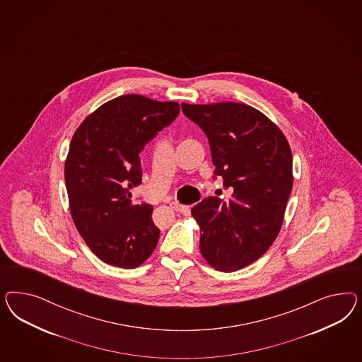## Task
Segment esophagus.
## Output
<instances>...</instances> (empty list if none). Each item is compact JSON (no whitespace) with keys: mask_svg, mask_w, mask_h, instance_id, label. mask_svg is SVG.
<instances>
[{"mask_svg":"<svg viewBox=\"0 0 362 362\" xmlns=\"http://www.w3.org/2000/svg\"><path fill=\"white\" fill-rule=\"evenodd\" d=\"M171 206V209L176 211V212H180V214H186L187 211H188V207L187 206H183V204H179V203H171L170 204Z\"/></svg>","mask_w":362,"mask_h":362,"instance_id":"1","label":"esophagus"}]
</instances>
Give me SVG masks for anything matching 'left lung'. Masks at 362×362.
I'll return each instance as SVG.
<instances>
[{"mask_svg":"<svg viewBox=\"0 0 362 362\" xmlns=\"http://www.w3.org/2000/svg\"><path fill=\"white\" fill-rule=\"evenodd\" d=\"M179 110L177 102L121 95L91 112L71 138L65 160L70 214L105 263L136 268L158 244L153 206L135 204L130 189L142 183L144 144L171 124Z\"/></svg>","mask_w":362,"mask_h":362,"instance_id":"left-lung-1","label":"left lung"}]
</instances>
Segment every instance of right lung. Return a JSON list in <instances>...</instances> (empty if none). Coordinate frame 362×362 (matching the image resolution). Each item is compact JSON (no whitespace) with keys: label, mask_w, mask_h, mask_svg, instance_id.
I'll use <instances>...</instances> for the list:
<instances>
[{"label":"right lung","mask_w":362,"mask_h":362,"mask_svg":"<svg viewBox=\"0 0 362 362\" xmlns=\"http://www.w3.org/2000/svg\"><path fill=\"white\" fill-rule=\"evenodd\" d=\"M206 132L215 165L232 197H206L191 214L202 230L200 252L218 271L233 272L260 259L274 244L293 186L292 151L283 132L244 103H182Z\"/></svg>","instance_id":"obj_1"}]
</instances>
